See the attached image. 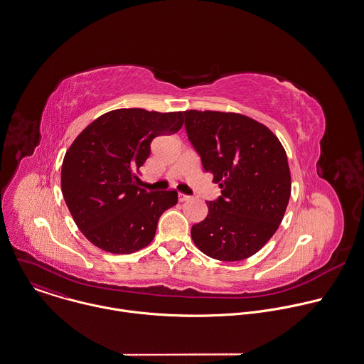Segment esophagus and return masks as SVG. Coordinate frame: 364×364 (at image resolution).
Returning <instances> with one entry per match:
<instances>
[{
	"mask_svg": "<svg viewBox=\"0 0 364 364\" xmlns=\"http://www.w3.org/2000/svg\"><path fill=\"white\" fill-rule=\"evenodd\" d=\"M191 197L190 196H187V194H184V193H180L178 194V201H181V203H184V201H187V200H190Z\"/></svg>",
	"mask_w": 364,
	"mask_h": 364,
	"instance_id": "34e87169",
	"label": "esophagus"
}]
</instances>
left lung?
I'll list each match as a JSON object with an SVG mask.
<instances>
[{
  "instance_id": "left-lung-1",
  "label": "left lung",
  "mask_w": 364,
  "mask_h": 364,
  "mask_svg": "<svg viewBox=\"0 0 364 364\" xmlns=\"http://www.w3.org/2000/svg\"><path fill=\"white\" fill-rule=\"evenodd\" d=\"M186 130L205 171L221 188L191 238L205 255L241 261L277 232L291 197L287 151L269 127L232 112L186 110Z\"/></svg>"
}]
</instances>
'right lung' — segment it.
I'll return each mask as SVG.
<instances>
[{
    "instance_id": "1",
    "label": "right lung",
    "mask_w": 364,
    "mask_h": 364,
    "mask_svg": "<svg viewBox=\"0 0 364 364\" xmlns=\"http://www.w3.org/2000/svg\"><path fill=\"white\" fill-rule=\"evenodd\" d=\"M184 112L110 110L87 124L65 153L60 187L80 232L110 254L147 247L160 215L176 205V190L146 191L136 181L150 156L151 140L176 133Z\"/></svg>"
}]
</instances>
